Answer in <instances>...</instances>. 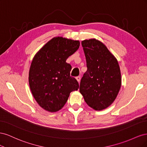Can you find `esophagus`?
I'll return each mask as SVG.
<instances>
[{
  "instance_id": "esophagus-1",
  "label": "esophagus",
  "mask_w": 147,
  "mask_h": 147,
  "mask_svg": "<svg viewBox=\"0 0 147 147\" xmlns=\"http://www.w3.org/2000/svg\"><path fill=\"white\" fill-rule=\"evenodd\" d=\"M76 79H77V80L78 81V82L80 83V80H81V77H80V76H78V77H76Z\"/></svg>"
}]
</instances>
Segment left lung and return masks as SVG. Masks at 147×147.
Instances as JSON below:
<instances>
[{"mask_svg":"<svg viewBox=\"0 0 147 147\" xmlns=\"http://www.w3.org/2000/svg\"><path fill=\"white\" fill-rule=\"evenodd\" d=\"M87 70L80 84V92L86 103L95 110L112 104L121 85L117 59L103 43L95 38L82 42Z\"/></svg>","mask_w":147,"mask_h":147,"instance_id":"obj_1","label":"left lung"}]
</instances>
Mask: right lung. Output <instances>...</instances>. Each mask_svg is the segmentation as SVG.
<instances>
[{"mask_svg": "<svg viewBox=\"0 0 147 147\" xmlns=\"http://www.w3.org/2000/svg\"><path fill=\"white\" fill-rule=\"evenodd\" d=\"M79 47L78 40L54 37L34 57L29 73L30 89L38 105L48 112L61 110L70 93L78 90V83L70 76L72 67L66 60Z\"/></svg>", "mask_w": 147, "mask_h": 147, "instance_id": "1", "label": "right lung"}]
</instances>
